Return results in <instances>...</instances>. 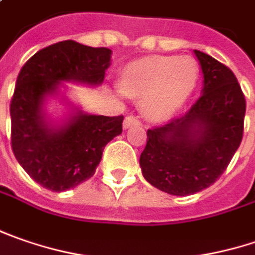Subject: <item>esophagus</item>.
<instances>
[{"instance_id":"34e87169","label":"esophagus","mask_w":255,"mask_h":255,"mask_svg":"<svg viewBox=\"0 0 255 255\" xmlns=\"http://www.w3.org/2000/svg\"><path fill=\"white\" fill-rule=\"evenodd\" d=\"M139 124H141V121L138 117L135 116H127L124 120V128L131 127V126H139Z\"/></svg>"}]
</instances>
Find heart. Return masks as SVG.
<instances>
[{
    "label": "heart",
    "instance_id": "b5f03b06",
    "mask_svg": "<svg viewBox=\"0 0 255 255\" xmlns=\"http://www.w3.org/2000/svg\"><path fill=\"white\" fill-rule=\"evenodd\" d=\"M198 80V65L191 58L151 57L124 71L120 88L141 98L144 114L154 120L172 116L188 100Z\"/></svg>",
    "mask_w": 255,
    "mask_h": 255
}]
</instances>
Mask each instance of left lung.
Listing matches in <instances>:
<instances>
[{"label": "left lung", "instance_id": "left-lung-1", "mask_svg": "<svg viewBox=\"0 0 255 255\" xmlns=\"http://www.w3.org/2000/svg\"><path fill=\"white\" fill-rule=\"evenodd\" d=\"M203 95L167 124L149 128L139 165L151 185L172 195L195 194L226 171L244 134L246 97L234 72L195 50Z\"/></svg>", "mask_w": 255, "mask_h": 255}]
</instances>
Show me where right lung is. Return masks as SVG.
Listing matches in <instances>:
<instances>
[{
  "label": "right lung",
  "instance_id": "1",
  "mask_svg": "<svg viewBox=\"0 0 255 255\" xmlns=\"http://www.w3.org/2000/svg\"><path fill=\"white\" fill-rule=\"evenodd\" d=\"M111 50L67 39L28 60L17 77L9 104L11 147L28 175L51 191H65L94 175L107 144L123 132L124 116L78 113L60 129L45 126L42 100L60 81L98 85L110 67Z\"/></svg>",
  "mask_w": 255,
  "mask_h": 255
}]
</instances>
